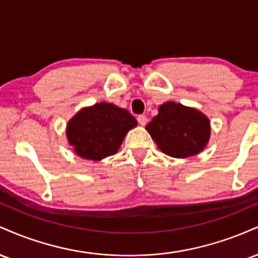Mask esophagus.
Wrapping results in <instances>:
<instances>
[{"label":"esophagus","instance_id":"esophagus-1","mask_svg":"<svg viewBox=\"0 0 258 258\" xmlns=\"http://www.w3.org/2000/svg\"><path fill=\"white\" fill-rule=\"evenodd\" d=\"M137 121H138V123H139V125L144 126V125H146V123H147L148 119H147V116H146V115H138V117H137Z\"/></svg>","mask_w":258,"mask_h":258}]
</instances>
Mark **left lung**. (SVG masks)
I'll return each mask as SVG.
<instances>
[{
	"instance_id": "obj_1",
	"label": "left lung",
	"mask_w": 258,
	"mask_h": 258,
	"mask_svg": "<svg viewBox=\"0 0 258 258\" xmlns=\"http://www.w3.org/2000/svg\"><path fill=\"white\" fill-rule=\"evenodd\" d=\"M159 149L173 158L200 153L210 138V121L197 109L167 102L146 127Z\"/></svg>"
}]
</instances>
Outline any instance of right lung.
Segmentation results:
<instances>
[{"label": "right lung", "instance_id": "add662e5", "mask_svg": "<svg viewBox=\"0 0 258 258\" xmlns=\"http://www.w3.org/2000/svg\"><path fill=\"white\" fill-rule=\"evenodd\" d=\"M136 126L137 121L126 109L99 103L82 109L69 121L68 141L79 156L97 161L114 155Z\"/></svg>", "mask_w": 258, "mask_h": 258}]
</instances>
